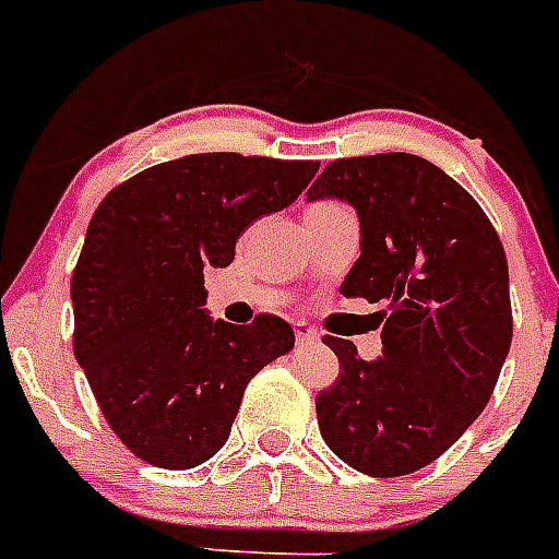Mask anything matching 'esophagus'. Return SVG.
I'll list each match as a JSON object with an SVG mask.
<instances>
[{"instance_id":"obj_1","label":"esophagus","mask_w":559,"mask_h":559,"mask_svg":"<svg viewBox=\"0 0 559 559\" xmlns=\"http://www.w3.org/2000/svg\"><path fill=\"white\" fill-rule=\"evenodd\" d=\"M293 330H295V341H298V344H316L318 337H321V335H318L316 326H312V323H307V321H295Z\"/></svg>"}]
</instances>
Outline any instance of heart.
I'll use <instances>...</instances> for the list:
<instances>
[{
	"label": "heart",
	"mask_w": 559,
	"mask_h": 559,
	"mask_svg": "<svg viewBox=\"0 0 559 559\" xmlns=\"http://www.w3.org/2000/svg\"><path fill=\"white\" fill-rule=\"evenodd\" d=\"M318 207H330V204H318Z\"/></svg>",
	"instance_id": "heart-1"
}]
</instances>
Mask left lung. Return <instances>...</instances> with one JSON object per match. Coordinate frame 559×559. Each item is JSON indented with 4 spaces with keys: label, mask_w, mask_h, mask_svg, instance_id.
<instances>
[{
    "label": "left lung",
    "mask_w": 559,
    "mask_h": 559,
    "mask_svg": "<svg viewBox=\"0 0 559 559\" xmlns=\"http://www.w3.org/2000/svg\"><path fill=\"white\" fill-rule=\"evenodd\" d=\"M309 201L341 199L360 258L341 293L386 304L378 360L326 335L337 383L316 397L326 447L372 477L429 466L486 409L511 346L509 264L472 195L412 153L337 158Z\"/></svg>",
    "instance_id": "obj_1"
}]
</instances>
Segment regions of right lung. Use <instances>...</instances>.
<instances>
[{"mask_svg": "<svg viewBox=\"0 0 559 559\" xmlns=\"http://www.w3.org/2000/svg\"><path fill=\"white\" fill-rule=\"evenodd\" d=\"M318 162L195 153L147 167L93 213L70 281L73 352L98 409L135 457L192 468L227 443L243 389L287 355L275 316H207L204 270L229 266L255 218L289 207Z\"/></svg>", "mask_w": 559, "mask_h": 559, "instance_id": "right-lung-1", "label": "right lung"}]
</instances>
